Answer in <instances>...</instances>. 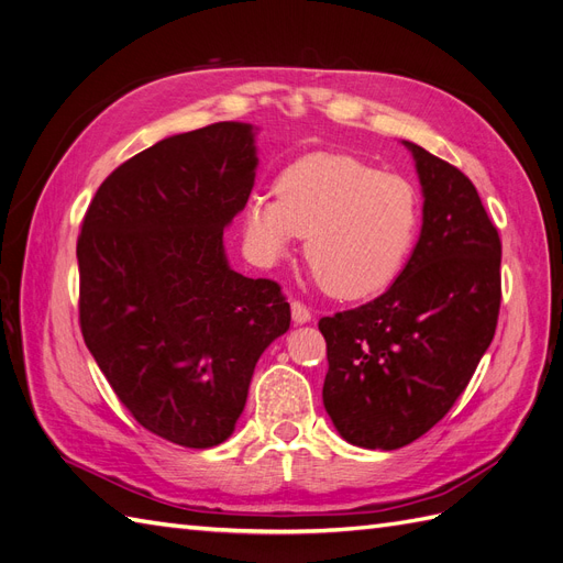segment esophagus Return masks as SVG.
<instances>
[{
    "mask_svg": "<svg viewBox=\"0 0 563 563\" xmlns=\"http://www.w3.org/2000/svg\"><path fill=\"white\" fill-rule=\"evenodd\" d=\"M291 317H294L296 323H308V321L312 319V312H310L308 308H305L302 302L294 300V302H291Z\"/></svg>",
    "mask_w": 563,
    "mask_h": 563,
    "instance_id": "esophagus-1",
    "label": "esophagus"
}]
</instances>
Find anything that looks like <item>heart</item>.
<instances>
[{
    "mask_svg": "<svg viewBox=\"0 0 563 563\" xmlns=\"http://www.w3.org/2000/svg\"><path fill=\"white\" fill-rule=\"evenodd\" d=\"M420 220L416 187L347 155H310L277 180V197L255 192L242 209L251 255L275 265L305 240V258L321 286L356 300L399 275Z\"/></svg>",
    "mask_w": 563,
    "mask_h": 563,
    "instance_id": "heart-1",
    "label": "heart"
}]
</instances>
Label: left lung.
<instances>
[{"label": "left lung", "instance_id": "8db88e82", "mask_svg": "<svg viewBox=\"0 0 563 563\" xmlns=\"http://www.w3.org/2000/svg\"><path fill=\"white\" fill-rule=\"evenodd\" d=\"M422 187V228L387 291L323 317V406L354 446L395 451L449 413L500 312V236L472 180L401 141Z\"/></svg>", "mask_w": 563, "mask_h": 563}]
</instances>
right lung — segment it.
I'll use <instances>...</instances> for the list:
<instances>
[{"label": "right lung", "mask_w": 563, "mask_h": 563, "mask_svg": "<svg viewBox=\"0 0 563 563\" xmlns=\"http://www.w3.org/2000/svg\"><path fill=\"white\" fill-rule=\"evenodd\" d=\"M255 131L218 122L139 152L77 242L84 343L131 416L185 449L234 432L255 364L291 327L279 284L234 272L223 244L253 190Z\"/></svg>", "instance_id": "right-lung-1"}]
</instances>
